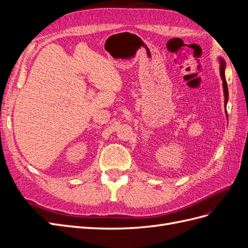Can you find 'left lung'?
Here are the masks:
<instances>
[{
    "label": "left lung",
    "instance_id": "8db88e82",
    "mask_svg": "<svg viewBox=\"0 0 248 248\" xmlns=\"http://www.w3.org/2000/svg\"><path fill=\"white\" fill-rule=\"evenodd\" d=\"M220 61V77L222 79V86H223V94H224V106H226V115L228 116L227 112V102L229 99V91H228V85L226 80V76H224V68H226V62L223 59H219Z\"/></svg>",
    "mask_w": 248,
    "mask_h": 248
}]
</instances>
